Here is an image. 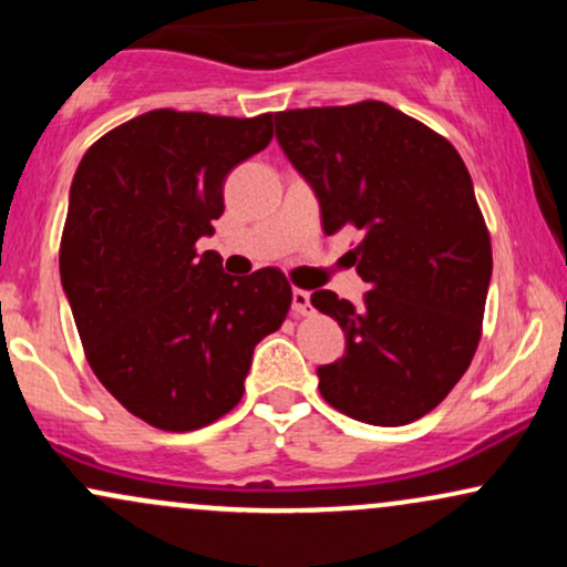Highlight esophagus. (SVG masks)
<instances>
[{
  "mask_svg": "<svg viewBox=\"0 0 567 567\" xmlns=\"http://www.w3.org/2000/svg\"><path fill=\"white\" fill-rule=\"evenodd\" d=\"M292 315H311L309 290H292Z\"/></svg>",
  "mask_w": 567,
  "mask_h": 567,
  "instance_id": "34e87169",
  "label": "esophagus"
}]
</instances>
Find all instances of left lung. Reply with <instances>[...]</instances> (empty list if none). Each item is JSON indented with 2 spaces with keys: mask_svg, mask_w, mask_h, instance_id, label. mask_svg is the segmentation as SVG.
<instances>
[{
  "mask_svg": "<svg viewBox=\"0 0 567 567\" xmlns=\"http://www.w3.org/2000/svg\"><path fill=\"white\" fill-rule=\"evenodd\" d=\"M277 143L311 186L324 234L354 226V306L311 303L341 324V360L317 368L349 419L402 426L445 400L480 343L493 256L464 159L442 135L381 101L275 114Z\"/></svg>",
  "mask_w": 567,
  "mask_h": 567,
  "instance_id": "1",
  "label": "left lung"
}]
</instances>
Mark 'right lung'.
I'll return each instance as SVG.
<instances>
[{"instance_id":"add662e5","label":"right lung","mask_w":567,"mask_h":567,"mask_svg":"<svg viewBox=\"0 0 567 567\" xmlns=\"http://www.w3.org/2000/svg\"><path fill=\"white\" fill-rule=\"evenodd\" d=\"M252 120L157 109L87 148L69 192L61 285L97 381L146 424L207 426L243 400L252 349L279 330V269L231 277L197 239L224 213V181L269 146Z\"/></svg>"}]
</instances>
